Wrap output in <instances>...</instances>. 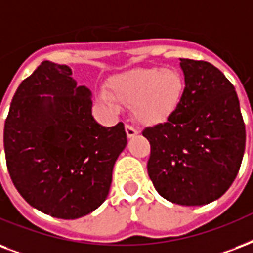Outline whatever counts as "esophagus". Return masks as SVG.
Instances as JSON below:
<instances>
[{
  "instance_id": "1",
  "label": "esophagus",
  "mask_w": 253,
  "mask_h": 253,
  "mask_svg": "<svg viewBox=\"0 0 253 253\" xmlns=\"http://www.w3.org/2000/svg\"><path fill=\"white\" fill-rule=\"evenodd\" d=\"M126 134L127 138H134L135 135H138V130L131 125H126Z\"/></svg>"
}]
</instances>
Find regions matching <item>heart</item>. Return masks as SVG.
I'll use <instances>...</instances> for the list:
<instances>
[{
    "mask_svg": "<svg viewBox=\"0 0 253 253\" xmlns=\"http://www.w3.org/2000/svg\"><path fill=\"white\" fill-rule=\"evenodd\" d=\"M109 91L98 92L99 101L118 109L117 101L132 106L135 121L154 126L166 122L182 102L186 82L176 69L142 67L125 71L109 81Z\"/></svg>",
    "mask_w": 253,
    "mask_h": 253,
    "instance_id": "heart-1",
    "label": "heart"
}]
</instances>
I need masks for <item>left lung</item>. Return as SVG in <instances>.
Masks as SVG:
<instances>
[{
    "mask_svg": "<svg viewBox=\"0 0 253 253\" xmlns=\"http://www.w3.org/2000/svg\"><path fill=\"white\" fill-rule=\"evenodd\" d=\"M184 95L176 111L143 130L148 176L159 195L180 206L219 199L234 183L246 150V126L234 84L204 61L180 59Z\"/></svg>",
    "mask_w": 253,
    "mask_h": 253,
    "instance_id": "8db88e82",
    "label": "left lung"
}]
</instances>
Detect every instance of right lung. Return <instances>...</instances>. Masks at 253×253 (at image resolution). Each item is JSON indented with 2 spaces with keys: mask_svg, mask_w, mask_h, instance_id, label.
<instances>
[{
  "mask_svg": "<svg viewBox=\"0 0 253 253\" xmlns=\"http://www.w3.org/2000/svg\"><path fill=\"white\" fill-rule=\"evenodd\" d=\"M66 65L45 61L15 91L3 128L7 171L32 207L78 219L109 195L115 162L127 144L122 122L103 127L91 91Z\"/></svg>",
  "mask_w": 253,
  "mask_h": 253,
  "instance_id": "right-lung-1",
  "label": "right lung"
}]
</instances>
